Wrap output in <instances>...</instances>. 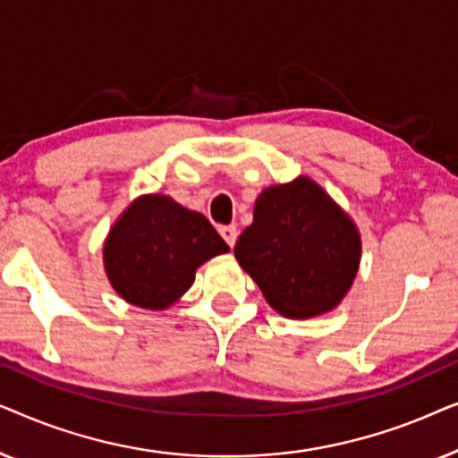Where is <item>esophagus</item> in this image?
Masks as SVG:
<instances>
[{
  "label": "esophagus",
  "instance_id": "esophagus-1",
  "mask_svg": "<svg viewBox=\"0 0 458 458\" xmlns=\"http://www.w3.org/2000/svg\"><path fill=\"white\" fill-rule=\"evenodd\" d=\"M218 233H221L223 240L229 243V248L235 246V242H237V227H235V225H225V227L218 229Z\"/></svg>",
  "mask_w": 458,
  "mask_h": 458
}]
</instances>
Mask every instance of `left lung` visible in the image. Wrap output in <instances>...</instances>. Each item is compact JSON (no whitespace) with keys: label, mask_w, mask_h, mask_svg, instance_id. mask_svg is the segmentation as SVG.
<instances>
[{"label":"left lung","mask_w":458,"mask_h":458,"mask_svg":"<svg viewBox=\"0 0 458 458\" xmlns=\"http://www.w3.org/2000/svg\"><path fill=\"white\" fill-rule=\"evenodd\" d=\"M233 252L275 310L309 318L346 296L359 271L360 237L315 181L300 177L260 193L254 223Z\"/></svg>","instance_id":"1"}]
</instances>
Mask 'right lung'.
Returning <instances> with one entry per match:
<instances>
[{
  "mask_svg": "<svg viewBox=\"0 0 458 458\" xmlns=\"http://www.w3.org/2000/svg\"><path fill=\"white\" fill-rule=\"evenodd\" d=\"M227 250L204 215L156 193L118 218L106 240L104 265L127 302L160 310L190 290L202 262Z\"/></svg>",
  "mask_w": 458,
  "mask_h": 458,
  "instance_id": "right-lung-1",
  "label": "right lung"
}]
</instances>
